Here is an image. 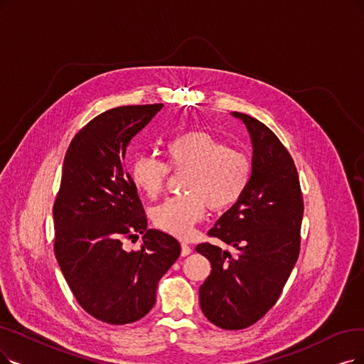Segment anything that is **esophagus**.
Instances as JSON below:
<instances>
[{
  "mask_svg": "<svg viewBox=\"0 0 364 364\" xmlns=\"http://www.w3.org/2000/svg\"><path fill=\"white\" fill-rule=\"evenodd\" d=\"M182 246V250H181V254H182V257H186V255H190L191 254V246L188 245V243H182L181 245Z\"/></svg>",
  "mask_w": 364,
  "mask_h": 364,
  "instance_id": "1",
  "label": "esophagus"
}]
</instances>
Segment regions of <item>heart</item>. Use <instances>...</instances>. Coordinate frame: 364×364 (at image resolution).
I'll use <instances>...</instances> for the list:
<instances>
[{"label": "heart", "instance_id": "obj_1", "mask_svg": "<svg viewBox=\"0 0 364 364\" xmlns=\"http://www.w3.org/2000/svg\"><path fill=\"white\" fill-rule=\"evenodd\" d=\"M167 164L155 156H139L132 164V179L139 190L155 198L163 191L168 168L186 171L182 191L151 210L154 225L176 237H188L206 206L221 212L235 205L248 188L252 164L248 155L228 148L216 136L194 129L173 139L166 148Z\"/></svg>", "mask_w": 364, "mask_h": 364}]
</instances>
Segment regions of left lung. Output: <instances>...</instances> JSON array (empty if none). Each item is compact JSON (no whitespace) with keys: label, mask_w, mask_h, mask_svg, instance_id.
Segmentation results:
<instances>
[{"label":"left lung","mask_w":364,"mask_h":364,"mask_svg":"<svg viewBox=\"0 0 364 364\" xmlns=\"http://www.w3.org/2000/svg\"><path fill=\"white\" fill-rule=\"evenodd\" d=\"M252 141L248 188L209 230L232 252L197 245L210 261L200 287L203 314L216 327L242 330L255 324L278 301L300 252L303 196L291 155L263 122L232 112Z\"/></svg>","instance_id":"obj_1"}]
</instances>
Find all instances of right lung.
<instances>
[{
  "label": "right lung",
  "mask_w": 364,
  "mask_h": 364,
  "mask_svg": "<svg viewBox=\"0 0 364 364\" xmlns=\"http://www.w3.org/2000/svg\"><path fill=\"white\" fill-rule=\"evenodd\" d=\"M163 105L121 106L101 113L73 137L53 203V251L80 306L100 321L122 326L155 304L161 276L181 255L179 242L148 230L137 186L125 168L127 148ZM144 234L127 252L125 238Z\"/></svg>",
  "instance_id": "right-lung-1"
}]
</instances>
